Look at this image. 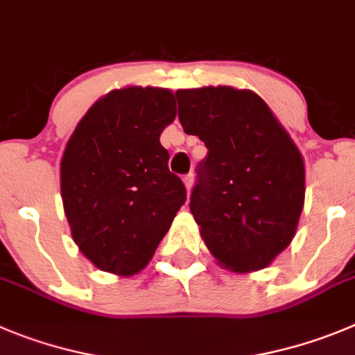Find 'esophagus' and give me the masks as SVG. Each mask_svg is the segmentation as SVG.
<instances>
[{
	"instance_id": "obj_1",
	"label": "esophagus",
	"mask_w": 355,
	"mask_h": 355,
	"mask_svg": "<svg viewBox=\"0 0 355 355\" xmlns=\"http://www.w3.org/2000/svg\"><path fill=\"white\" fill-rule=\"evenodd\" d=\"M183 181H184V187H187V190H190V188L193 187V174H191V172H190V174L184 175Z\"/></svg>"
}]
</instances>
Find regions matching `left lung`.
I'll return each instance as SVG.
<instances>
[{"label": "left lung", "mask_w": 355, "mask_h": 355, "mask_svg": "<svg viewBox=\"0 0 355 355\" xmlns=\"http://www.w3.org/2000/svg\"><path fill=\"white\" fill-rule=\"evenodd\" d=\"M175 98L183 130L207 148L190 197L204 243L230 271L268 268L297 229L303 156L253 91L207 86Z\"/></svg>", "instance_id": "1"}]
</instances>
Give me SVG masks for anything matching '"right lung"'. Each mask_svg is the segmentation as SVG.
Wrapping results in <instances>:
<instances>
[{
    "label": "right lung",
    "mask_w": 355,
    "mask_h": 355,
    "mask_svg": "<svg viewBox=\"0 0 355 355\" xmlns=\"http://www.w3.org/2000/svg\"><path fill=\"white\" fill-rule=\"evenodd\" d=\"M175 118L164 87L114 89L86 112L61 158V199L71 237L102 271L144 269L187 200L168 171L160 133Z\"/></svg>",
    "instance_id": "right-lung-1"
}]
</instances>
